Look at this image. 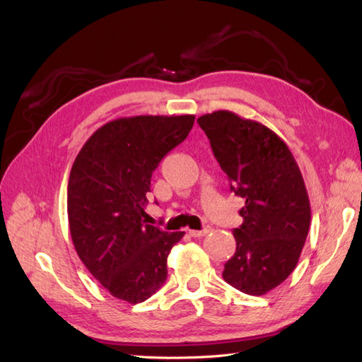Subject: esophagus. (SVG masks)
Instances as JSON below:
<instances>
[{"instance_id":"obj_1","label":"esophagus","mask_w":362,"mask_h":362,"mask_svg":"<svg viewBox=\"0 0 362 362\" xmlns=\"http://www.w3.org/2000/svg\"><path fill=\"white\" fill-rule=\"evenodd\" d=\"M210 232V228L206 227V228H202V230H188V233H189V236H193V238H201V236H205L206 233Z\"/></svg>"}]
</instances>
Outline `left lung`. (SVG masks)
I'll list each match as a JSON object with an SVG mask.
<instances>
[{"mask_svg":"<svg viewBox=\"0 0 362 362\" xmlns=\"http://www.w3.org/2000/svg\"><path fill=\"white\" fill-rule=\"evenodd\" d=\"M230 191L245 199L243 224L233 228L236 252L222 276L238 291L263 296L297 266L308 236L311 209L302 173L271 129L218 110L197 119Z\"/></svg>","mask_w":362,"mask_h":362,"instance_id":"1","label":"left lung"}]
</instances>
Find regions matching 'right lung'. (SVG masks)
<instances>
[{"label": "right lung", "mask_w": 362, "mask_h": 362, "mask_svg": "<svg viewBox=\"0 0 362 362\" xmlns=\"http://www.w3.org/2000/svg\"><path fill=\"white\" fill-rule=\"evenodd\" d=\"M194 115L119 118L91 135L68 180V222L79 258L113 297L140 303L163 286L183 232L146 224L151 177L188 136Z\"/></svg>", "instance_id": "obj_1"}]
</instances>
